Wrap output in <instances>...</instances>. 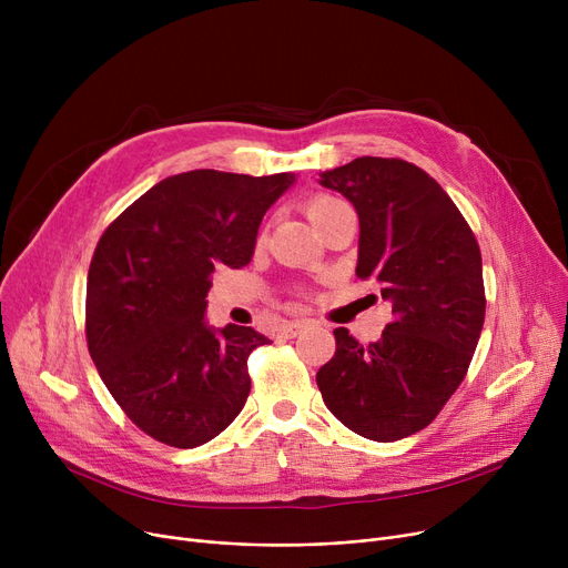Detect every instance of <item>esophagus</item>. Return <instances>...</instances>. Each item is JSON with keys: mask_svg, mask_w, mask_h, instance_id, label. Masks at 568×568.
<instances>
[{"mask_svg": "<svg viewBox=\"0 0 568 568\" xmlns=\"http://www.w3.org/2000/svg\"><path fill=\"white\" fill-rule=\"evenodd\" d=\"M308 324H311V320H292V322L283 324V336H287V338L300 336Z\"/></svg>", "mask_w": 568, "mask_h": 568, "instance_id": "1", "label": "esophagus"}]
</instances>
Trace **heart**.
Listing matches in <instances>:
<instances>
[{
  "label": "heart",
  "mask_w": 568,
  "mask_h": 568,
  "mask_svg": "<svg viewBox=\"0 0 568 568\" xmlns=\"http://www.w3.org/2000/svg\"><path fill=\"white\" fill-rule=\"evenodd\" d=\"M347 204L334 195H313L308 202H306V216L315 223V227H320L326 219L334 216L336 212H341V209H345Z\"/></svg>",
  "instance_id": "obj_1"
}]
</instances>
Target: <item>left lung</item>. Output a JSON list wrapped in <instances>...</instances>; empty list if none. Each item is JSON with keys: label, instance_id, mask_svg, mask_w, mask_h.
I'll use <instances>...</instances> for the list:
<instances>
[{"label": "left lung", "instance_id": "obj_1", "mask_svg": "<svg viewBox=\"0 0 568 568\" xmlns=\"http://www.w3.org/2000/svg\"><path fill=\"white\" fill-rule=\"evenodd\" d=\"M320 184L359 214L356 276L379 285L394 322L371 345L334 329L336 354L315 379L343 426L396 442L424 430L465 379L486 317L481 251L454 200L414 163L362 156Z\"/></svg>", "mask_w": 568, "mask_h": 568}]
</instances>
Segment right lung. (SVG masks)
<instances>
[{"label": "right lung", "mask_w": 568, "mask_h": 568, "mask_svg": "<svg viewBox=\"0 0 568 568\" xmlns=\"http://www.w3.org/2000/svg\"><path fill=\"white\" fill-rule=\"evenodd\" d=\"M294 182L191 170L140 195L101 234L87 274V347L116 405L149 437L193 449L248 394V354L268 338L204 320L219 264L242 268L257 227Z\"/></svg>", "instance_id": "right-lung-1"}]
</instances>
